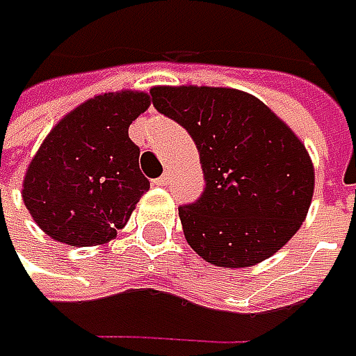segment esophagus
Listing matches in <instances>:
<instances>
[{"label":"esophagus","mask_w":356,"mask_h":356,"mask_svg":"<svg viewBox=\"0 0 356 356\" xmlns=\"http://www.w3.org/2000/svg\"><path fill=\"white\" fill-rule=\"evenodd\" d=\"M152 184H154V186H166V184H168V176H160V178H154V180H152Z\"/></svg>","instance_id":"1"}]
</instances>
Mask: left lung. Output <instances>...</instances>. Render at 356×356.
<instances>
[{
  "label": "left lung",
  "mask_w": 356,
  "mask_h": 356,
  "mask_svg": "<svg viewBox=\"0 0 356 356\" xmlns=\"http://www.w3.org/2000/svg\"><path fill=\"white\" fill-rule=\"evenodd\" d=\"M150 95L200 152L206 188L178 208L190 248L220 267L255 266L283 248L313 198L315 172L301 140L241 90L156 87Z\"/></svg>",
  "instance_id": "obj_1"
}]
</instances>
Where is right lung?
I'll return each mask as SVG.
<instances>
[{
    "mask_svg": "<svg viewBox=\"0 0 356 356\" xmlns=\"http://www.w3.org/2000/svg\"><path fill=\"white\" fill-rule=\"evenodd\" d=\"M150 104L146 92H106L69 113L29 164L23 202L37 226L69 245L117 236L150 188L129 127Z\"/></svg>",
    "mask_w": 356,
    "mask_h": 356,
    "instance_id": "1",
    "label": "right lung"
}]
</instances>
